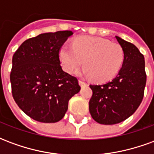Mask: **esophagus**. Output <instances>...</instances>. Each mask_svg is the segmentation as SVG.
<instances>
[{
	"label": "esophagus",
	"mask_w": 154,
	"mask_h": 154,
	"mask_svg": "<svg viewBox=\"0 0 154 154\" xmlns=\"http://www.w3.org/2000/svg\"><path fill=\"white\" fill-rule=\"evenodd\" d=\"M79 85H80L82 87H85V86H87V82H85L84 81H81L80 80V81H79Z\"/></svg>",
	"instance_id": "obj_1"
}]
</instances>
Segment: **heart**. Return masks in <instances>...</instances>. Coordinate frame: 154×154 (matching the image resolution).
I'll return each instance as SVG.
<instances>
[{
    "mask_svg": "<svg viewBox=\"0 0 154 154\" xmlns=\"http://www.w3.org/2000/svg\"><path fill=\"white\" fill-rule=\"evenodd\" d=\"M59 60L67 73L72 74L83 63L79 73L97 82H106L119 72L124 63V50L117 43L92 36H81L72 46L63 44L59 50Z\"/></svg>",
    "mask_w": 154,
    "mask_h": 154,
    "instance_id": "b5f03b06",
    "label": "heart"
}]
</instances>
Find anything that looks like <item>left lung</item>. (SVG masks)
<instances>
[{
    "label": "left lung",
    "mask_w": 154,
    "mask_h": 154,
    "mask_svg": "<svg viewBox=\"0 0 154 154\" xmlns=\"http://www.w3.org/2000/svg\"><path fill=\"white\" fill-rule=\"evenodd\" d=\"M124 50V63L114 79L90 85L89 111L95 121L115 125L128 119L142 102L146 85L144 57L134 44L116 36Z\"/></svg>",
    "instance_id": "obj_1"
}]
</instances>
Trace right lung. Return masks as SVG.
Returning a JSON list of instances; mask_svg holds the SVG:
<instances>
[{
    "instance_id": "obj_1",
    "label": "right lung",
    "mask_w": 154,
    "mask_h": 154,
    "mask_svg": "<svg viewBox=\"0 0 154 154\" xmlns=\"http://www.w3.org/2000/svg\"><path fill=\"white\" fill-rule=\"evenodd\" d=\"M73 33H44L25 40L12 57V96L27 116L43 123L63 118L68 101L81 87L76 77L63 71L59 50Z\"/></svg>"
}]
</instances>
